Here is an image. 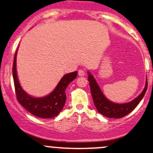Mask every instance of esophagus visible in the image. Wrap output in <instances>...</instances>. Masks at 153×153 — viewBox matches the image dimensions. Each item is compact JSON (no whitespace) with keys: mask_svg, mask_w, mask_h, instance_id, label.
<instances>
[{"mask_svg":"<svg viewBox=\"0 0 153 153\" xmlns=\"http://www.w3.org/2000/svg\"><path fill=\"white\" fill-rule=\"evenodd\" d=\"M85 74H86V72H85L84 70H80L79 71H78V75H79V76H84Z\"/></svg>","mask_w":153,"mask_h":153,"instance_id":"esophagus-1","label":"esophagus"}]
</instances>
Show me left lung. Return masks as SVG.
Wrapping results in <instances>:
<instances>
[{
	"mask_svg": "<svg viewBox=\"0 0 153 153\" xmlns=\"http://www.w3.org/2000/svg\"><path fill=\"white\" fill-rule=\"evenodd\" d=\"M88 75H89L88 81L89 82L90 89H91V96H92L94 105L97 108V110L99 113H100L101 114L105 116L106 117H108V118H122V117L131 113L132 111L137 106L138 104L140 102L147 89L148 83H147V79L145 87H144L143 91L133 100H132L130 102H127V103H114L113 102H111L104 96L95 79L90 74V72H88Z\"/></svg>",
	"mask_w": 153,
	"mask_h": 153,
	"instance_id": "1",
	"label": "left lung"
}]
</instances>
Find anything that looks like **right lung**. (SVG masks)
Wrapping results in <instances>:
<instances>
[{"label": "right lung", "instance_id": "1", "mask_svg": "<svg viewBox=\"0 0 153 153\" xmlns=\"http://www.w3.org/2000/svg\"><path fill=\"white\" fill-rule=\"evenodd\" d=\"M16 56L17 51L14 55L13 64V78L16 97L19 103L31 114L40 118L46 119L56 117L60 113L65 104V90L69 83L76 78L78 72H70L64 75L58 83L55 89L46 97L41 98L33 97L23 91L19 83L16 70Z\"/></svg>", "mask_w": 153, "mask_h": 153}]
</instances>
